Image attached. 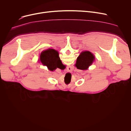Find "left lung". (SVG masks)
Here are the masks:
<instances>
[{
    "instance_id": "left-lung-1",
    "label": "left lung",
    "mask_w": 131,
    "mask_h": 131,
    "mask_svg": "<svg viewBox=\"0 0 131 131\" xmlns=\"http://www.w3.org/2000/svg\"><path fill=\"white\" fill-rule=\"evenodd\" d=\"M94 59V56L90 51H82L78 57L77 63L75 65L78 69L86 70L89 67L92 65Z\"/></svg>"
}]
</instances>
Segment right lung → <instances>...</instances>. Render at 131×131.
<instances>
[{
  "mask_svg": "<svg viewBox=\"0 0 131 131\" xmlns=\"http://www.w3.org/2000/svg\"><path fill=\"white\" fill-rule=\"evenodd\" d=\"M40 60L41 63L47 66L48 69L51 71L57 68L61 69L63 65L59 57V53L53 49H48L41 52Z\"/></svg>",
  "mask_w": 131,
  "mask_h": 131,
  "instance_id": "obj_1",
  "label": "right lung"
}]
</instances>
